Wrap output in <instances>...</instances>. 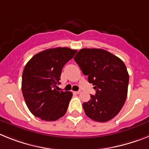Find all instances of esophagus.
<instances>
[{
	"instance_id": "34e87169",
	"label": "esophagus",
	"mask_w": 149,
	"mask_h": 149,
	"mask_svg": "<svg viewBox=\"0 0 149 149\" xmlns=\"http://www.w3.org/2000/svg\"><path fill=\"white\" fill-rule=\"evenodd\" d=\"M74 92L75 94H77V95H78V94L81 93V91H80V90H79V91H77V92Z\"/></svg>"
}]
</instances>
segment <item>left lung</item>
I'll return each mask as SVG.
<instances>
[{
	"label": "left lung",
	"instance_id": "1",
	"mask_svg": "<svg viewBox=\"0 0 149 149\" xmlns=\"http://www.w3.org/2000/svg\"><path fill=\"white\" fill-rule=\"evenodd\" d=\"M96 94L82 104L86 116L97 122H107L118 114L127 99L129 74L117 56L100 48H82L74 57Z\"/></svg>",
	"mask_w": 149,
	"mask_h": 149
}]
</instances>
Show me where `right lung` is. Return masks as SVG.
<instances>
[{
	"mask_svg": "<svg viewBox=\"0 0 149 149\" xmlns=\"http://www.w3.org/2000/svg\"><path fill=\"white\" fill-rule=\"evenodd\" d=\"M68 47L45 50L30 59L22 77V92L26 105L41 120L54 121L66 113L71 92L58 91L63 66L77 53Z\"/></svg>",
	"mask_w": 149,
	"mask_h": 149,
	"instance_id": "1",
	"label": "right lung"
}]
</instances>
